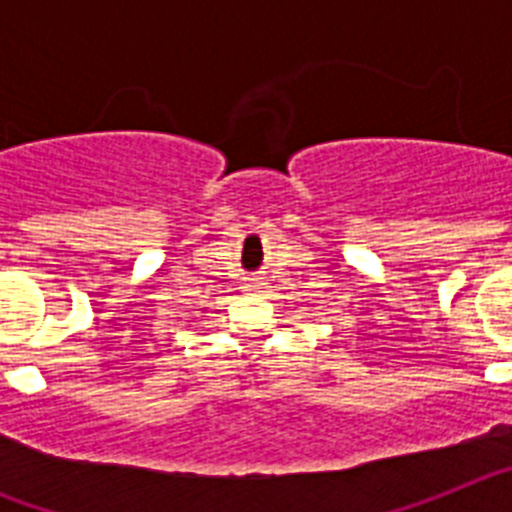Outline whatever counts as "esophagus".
I'll return each instance as SVG.
<instances>
[{
  "instance_id": "esophagus-1",
  "label": "esophagus",
  "mask_w": 512,
  "mask_h": 512,
  "mask_svg": "<svg viewBox=\"0 0 512 512\" xmlns=\"http://www.w3.org/2000/svg\"><path fill=\"white\" fill-rule=\"evenodd\" d=\"M248 292V295H261V292H266V282H261V279H251V282H246V287H243Z\"/></svg>"
}]
</instances>
